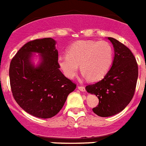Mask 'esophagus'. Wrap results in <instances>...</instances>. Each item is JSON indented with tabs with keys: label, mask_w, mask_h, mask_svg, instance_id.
<instances>
[{
	"label": "esophagus",
	"mask_w": 146,
	"mask_h": 146,
	"mask_svg": "<svg viewBox=\"0 0 146 146\" xmlns=\"http://www.w3.org/2000/svg\"><path fill=\"white\" fill-rule=\"evenodd\" d=\"M78 88H79L80 91H82V92H85V88L83 85H78Z\"/></svg>",
	"instance_id": "obj_1"
}]
</instances>
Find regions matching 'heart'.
Segmentation results:
<instances>
[{"label": "heart", "mask_w": 146, "mask_h": 146, "mask_svg": "<svg viewBox=\"0 0 146 146\" xmlns=\"http://www.w3.org/2000/svg\"><path fill=\"white\" fill-rule=\"evenodd\" d=\"M67 54L59 55L58 62L70 79L76 76L79 65L89 80H100L110 71L114 59L113 48L106 41L79 40L68 47Z\"/></svg>", "instance_id": "heart-1"}]
</instances>
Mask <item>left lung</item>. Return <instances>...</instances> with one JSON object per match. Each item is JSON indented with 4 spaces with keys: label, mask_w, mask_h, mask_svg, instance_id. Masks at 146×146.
Returning a JSON list of instances; mask_svg holds the SVG:
<instances>
[{
    "label": "left lung",
    "mask_w": 146,
    "mask_h": 146,
    "mask_svg": "<svg viewBox=\"0 0 146 146\" xmlns=\"http://www.w3.org/2000/svg\"><path fill=\"white\" fill-rule=\"evenodd\" d=\"M108 39L115 48L112 67L102 80L85 87L88 93L98 96L99 104L92 110L100 117L118 114L128 105L138 78V64L131 51L118 40Z\"/></svg>",
    "instance_id": "left-lung-1"
}]
</instances>
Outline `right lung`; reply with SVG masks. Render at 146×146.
<instances>
[{
	"label": "right lung",
	"mask_w": 146,
	"mask_h": 146,
	"mask_svg": "<svg viewBox=\"0 0 146 146\" xmlns=\"http://www.w3.org/2000/svg\"><path fill=\"white\" fill-rule=\"evenodd\" d=\"M52 38L31 40L24 45L9 65L10 88L20 107L32 115L49 118L62 109L68 94L76 88L59 70L58 53ZM32 52L41 54L37 68L30 64Z\"/></svg>",
	"instance_id": "right-lung-1"
}]
</instances>
